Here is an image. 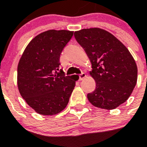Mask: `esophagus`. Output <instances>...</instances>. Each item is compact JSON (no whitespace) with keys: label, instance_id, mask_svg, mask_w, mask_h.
<instances>
[{"label":"esophagus","instance_id":"34e87169","mask_svg":"<svg viewBox=\"0 0 147 147\" xmlns=\"http://www.w3.org/2000/svg\"><path fill=\"white\" fill-rule=\"evenodd\" d=\"M85 77H86V74L85 73H82L81 74H80V80H84Z\"/></svg>","mask_w":147,"mask_h":147}]
</instances>
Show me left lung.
Wrapping results in <instances>:
<instances>
[{
	"label": "left lung",
	"mask_w": 147,
	"mask_h": 147,
	"mask_svg": "<svg viewBox=\"0 0 147 147\" xmlns=\"http://www.w3.org/2000/svg\"><path fill=\"white\" fill-rule=\"evenodd\" d=\"M74 37L92 64L90 74L96 81V89L88 94L89 102L109 110L124 103L138 78L137 65L129 50L114 35L99 28L77 31Z\"/></svg>",
	"instance_id": "1"
}]
</instances>
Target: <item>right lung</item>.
Returning a JSON list of instances; mask_svg holds the SVG:
<instances>
[{
	"instance_id": "right-lung-1",
	"label": "right lung",
	"mask_w": 147,
	"mask_h": 147,
	"mask_svg": "<svg viewBox=\"0 0 147 147\" xmlns=\"http://www.w3.org/2000/svg\"><path fill=\"white\" fill-rule=\"evenodd\" d=\"M74 32L49 30L28 44L18 65V87L28 106L40 115H53L64 110L79 79L59 71L62 51Z\"/></svg>"
}]
</instances>
